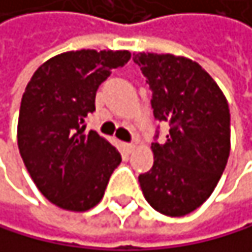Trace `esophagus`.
<instances>
[{
	"label": "esophagus",
	"mask_w": 252,
	"mask_h": 252,
	"mask_svg": "<svg viewBox=\"0 0 252 252\" xmlns=\"http://www.w3.org/2000/svg\"><path fill=\"white\" fill-rule=\"evenodd\" d=\"M122 148H124V151H125V153H127V155H130L131 151L134 150V144H122Z\"/></svg>",
	"instance_id": "esophagus-1"
}]
</instances>
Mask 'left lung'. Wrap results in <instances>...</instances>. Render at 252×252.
Instances as JSON below:
<instances>
[{"label":"left lung","instance_id":"left-lung-1","mask_svg":"<svg viewBox=\"0 0 252 252\" xmlns=\"http://www.w3.org/2000/svg\"><path fill=\"white\" fill-rule=\"evenodd\" d=\"M158 121L170 124L165 144H151L155 162L139 176L147 202L160 214L193 213L219 184L226 167L231 130L228 101L217 82L185 56L137 53Z\"/></svg>","mask_w":252,"mask_h":252}]
</instances>
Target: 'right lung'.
Instances as JSON below:
<instances>
[{
    "label": "right lung",
    "mask_w": 252,
    "mask_h": 252,
    "mask_svg": "<svg viewBox=\"0 0 252 252\" xmlns=\"http://www.w3.org/2000/svg\"><path fill=\"white\" fill-rule=\"evenodd\" d=\"M128 50H78L56 55L33 73L21 99L18 148L41 194L56 207L82 213L101 202L119 151L85 130L97 87Z\"/></svg>",
    "instance_id": "1"
}]
</instances>
